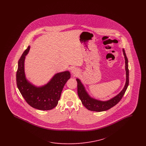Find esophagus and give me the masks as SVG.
Wrapping results in <instances>:
<instances>
[{
	"label": "esophagus",
	"instance_id": "esophagus-1",
	"mask_svg": "<svg viewBox=\"0 0 146 146\" xmlns=\"http://www.w3.org/2000/svg\"><path fill=\"white\" fill-rule=\"evenodd\" d=\"M72 73L73 74L76 75L77 73H78V70H77L76 68H73V69H72Z\"/></svg>",
	"mask_w": 146,
	"mask_h": 146
}]
</instances>
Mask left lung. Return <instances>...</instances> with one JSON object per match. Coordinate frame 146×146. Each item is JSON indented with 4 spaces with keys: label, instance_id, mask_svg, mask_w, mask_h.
Instances as JSON below:
<instances>
[{
    "label": "left lung",
    "instance_id": "left-lung-1",
    "mask_svg": "<svg viewBox=\"0 0 146 146\" xmlns=\"http://www.w3.org/2000/svg\"><path fill=\"white\" fill-rule=\"evenodd\" d=\"M124 55L125 57V70H126V80L125 86L123 90L121 91L118 95L115 97L111 98L107 101H100L96 100L91 98L84 87L83 84L81 83L79 79H76L77 82V91L78 95L79 98L80 99L82 104L89 111H102L110 110L111 107H114L121 100L123 97L125 91L126 90L127 86L129 85V68H128V60L127 56L125 54L124 49L123 50Z\"/></svg>",
    "mask_w": 146,
    "mask_h": 146
}]
</instances>
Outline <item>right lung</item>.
<instances>
[{
  "mask_svg": "<svg viewBox=\"0 0 146 146\" xmlns=\"http://www.w3.org/2000/svg\"><path fill=\"white\" fill-rule=\"evenodd\" d=\"M28 46L21 56L18 62L16 72V84L22 96L29 105L35 109L48 111L58 104L63 88L70 77L68 71L57 73L50 82L41 88H36L28 83L24 71L25 56L28 54Z\"/></svg>",
  "mask_w": 146,
  "mask_h": 146,
  "instance_id": "obj_1",
  "label": "right lung"
}]
</instances>
